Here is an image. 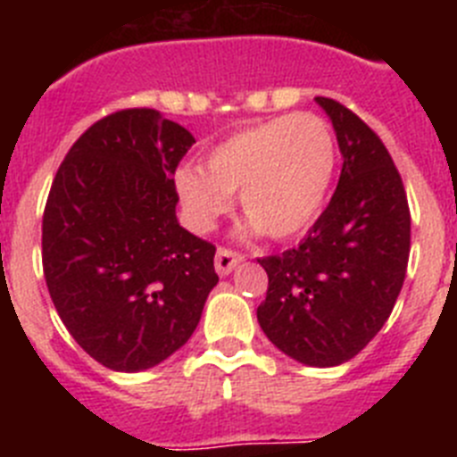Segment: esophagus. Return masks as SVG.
Instances as JSON below:
<instances>
[{"mask_svg": "<svg viewBox=\"0 0 457 457\" xmlns=\"http://www.w3.org/2000/svg\"><path fill=\"white\" fill-rule=\"evenodd\" d=\"M242 253L236 252V249H228V247H220L217 249V256H215V270L217 274L226 277L228 272H233L237 263H242Z\"/></svg>", "mask_w": 457, "mask_h": 457, "instance_id": "1", "label": "esophagus"}]
</instances>
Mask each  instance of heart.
I'll list each match as a JSON object with an SVG mask.
<instances>
[{"instance_id": "1", "label": "heart", "mask_w": 457, "mask_h": 457, "mask_svg": "<svg viewBox=\"0 0 457 457\" xmlns=\"http://www.w3.org/2000/svg\"><path fill=\"white\" fill-rule=\"evenodd\" d=\"M337 169V141L316 114L263 120L233 132L205 157V169L176 171L179 192L194 228L210 231L240 192L242 212L274 240L302 233L316 220Z\"/></svg>"}]
</instances>
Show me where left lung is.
Here are the masks:
<instances>
[{
    "label": "left lung",
    "mask_w": 457,
    "mask_h": 457,
    "mask_svg": "<svg viewBox=\"0 0 457 457\" xmlns=\"http://www.w3.org/2000/svg\"><path fill=\"white\" fill-rule=\"evenodd\" d=\"M343 155L332 201L304 240L258 258L268 293L256 316L281 353L338 366L361 353L391 316L410 258V205L389 151L353 109L318 96Z\"/></svg>",
    "instance_id": "8db88e82"
}]
</instances>
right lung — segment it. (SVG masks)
Returning <instances> with one entry per match:
<instances>
[{"label": "right lung", "mask_w": 457, "mask_h": 457, "mask_svg": "<svg viewBox=\"0 0 457 457\" xmlns=\"http://www.w3.org/2000/svg\"><path fill=\"white\" fill-rule=\"evenodd\" d=\"M157 109H120L79 137L43 212V272L79 348L120 373L189 341L217 286L215 245L176 220L173 173L192 148Z\"/></svg>", "instance_id": "add662e5"}]
</instances>
